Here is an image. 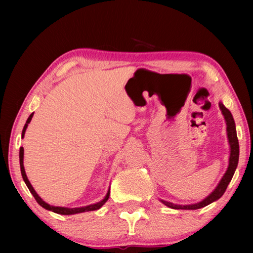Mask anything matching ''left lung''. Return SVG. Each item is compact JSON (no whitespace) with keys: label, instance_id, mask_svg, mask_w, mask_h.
<instances>
[{"label":"left lung","instance_id":"left-lung-1","mask_svg":"<svg viewBox=\"0 0 253 253\" xmlns=\"http://www.w3.org/2000/svg\"><path fill=\"white\" fill-rule=\"evenodd\" d=\"M219 110L222 111V114L224 116L225 123H226V132H227V139H228V143H229V160H228V168L225 171V174L223 175L222 179L219 180L217 186L208 197L203 199L202 201L193 203V204H175L169 201L162 200L160 199V201L163 204H165L166 207H169L170 209H175V210H197V209H201L209 206L212 202L218 200L221 198L228 184L232 180L233 176L235 174V170L237 169L238 165V160H239V143H238V138H237V132H236V125H235V121L234 117L230 113L229 110H227L226 107L224 106L222 102L218 103Z\"/></svg>","mask_w":253,"mask_h":253}]
</instances>
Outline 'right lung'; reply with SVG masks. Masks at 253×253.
<instances>
[{"label":"right lung","mask_w":253,"mask_h":253,"mask_svg":"<svg viewBox=\"0 0 253 253\" xmlns=\"http://www.w3.org/2000/svg\"><path fill=\"white\" fill-rule=\"evenodd\" d=\"M34 116V113H31L30 116L27 120L23 132H21V138H24L25 132L27 127H28V124L31 122V118ZM19 164H20V171H21V176H23V179L25 181V184L28 187V189L30 190V192L32 193V196L35 197L36 201L40 204L42 208H44L45 210H49V211H52L57 214H62V215H72V214H78V213H83V212H89V211H95V210H99L103 204L107 201V199L110 198V189L107 191L106 196L104 197L103 200H101L100 202H96L94 204H90V206H85V207H80V208H65V207H54V206H50L49 203H46L45 201L42 200V199L39 197V195L36 192V190L34 189V187L31 186L30 181L28 179V177L26 175L25 171V168H24V148L20 147L19 149Z\"/></svg>","instance_id":"add662e5"}]
</instances>
